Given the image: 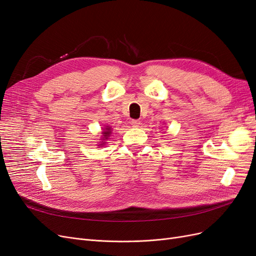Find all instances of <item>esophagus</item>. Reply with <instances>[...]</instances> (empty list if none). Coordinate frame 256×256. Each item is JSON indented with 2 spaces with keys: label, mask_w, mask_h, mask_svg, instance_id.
<instances>
[{
  "label": "esophagus",
  "mask_w": 256,
  "mask_h": 256,
  "mask_svg": "<svg viewBox=\"0 0 256 256\" xmlns=\"http://www.w3.org/2000/svg\"><path fill=\"white\" fill-rule=\"evenodd\" d=\"M131 125H132L134 127H140L141 122L138 120H131Z\"/></svg>",
  "instance_id": "34e87169"
}]
</instances>
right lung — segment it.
Returning a JSON list of instances; mask_svg holds the SVG:
<instances>
[{
  "instance_id": "add662e5",
  "label": "right lung",
  "mask_w": 256,
  "mask_h": 256,
  "mask_svg": "<svg viewBox=\"0 0 256 256\" xmlns=\"http://www.w3.org/2000/svg\"><path fill=\"white\" fill-rule=\"evenodd\" d=\"M111 132H112V130H111V127H106L104 128V130L102 131V141H104V140H108V138H109V136H110V134H111ZM106 142H102V144H99L98 146H100V145H104Z\"/></svg>"
}]
</instances>
